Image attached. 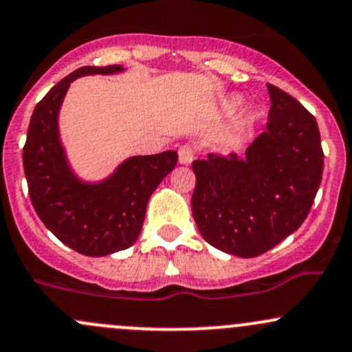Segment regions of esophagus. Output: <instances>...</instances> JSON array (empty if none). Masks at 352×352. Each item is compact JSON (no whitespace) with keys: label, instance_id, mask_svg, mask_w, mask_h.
Here are the masks:
<instances>
[{"label":"esophagus","instance_id":"esophagus-1","mask_svg":"<svg viewBox=\"0 0 352 352\" xmlns=\"http://www.w3.org/2000/svg\"><path fill=\"white\" fill-rule=\"evenodd\" d=\"M195 158V148L192 145H182L179 150V162L182 165L192 164Z\"/></svg>","mask_w":352,"mask_h":352}]
</instances>
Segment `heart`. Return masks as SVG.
Returning a JSON list of instances; mask_svg holds the SVG:
<instances>
[{
    "label": "heart",
    "mask_w": 352,
    "mask_h": 352,
    "mask_svg": "<svg viewBox=\"0 0 352 352\" xmlns=\"http://www.w3.org/2000/svg\"><path fill=\"white\" fill-rule=\"evenodd\" d=\"M239 99L238 98H234V99H231V101H229V108H238L239 106Z\"/></svg>",
    "instance_id": "1"
}]
</instances>
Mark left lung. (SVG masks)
Masks as SVG:
<instances>
[{
  "instance_id": "8db88e82",
  "label": "left lung",
  "mask_w": 352,
  "mask_h": 352,
  "mask_svg": "<svg viewBox=\"0 0 352 352\" xmlns=\"http://www.w3.org/2000/svg\"><path fill=\"white\" fill-rule=\"evenodd\" d=\"M266 87L268 123L246 158L209 153L192 164V214L202 238L241 258L260 256L297 231L322 180L316 118L280 87Z\"/></svg>"
}]
</instances>
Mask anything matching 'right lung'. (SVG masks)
Segmentation results:
<instances>
[{
  "mask_svg": "<svg viewBox=\"0 0 352 352\" xmlns=\"http://www.w3.org/2000/svg\"><path fill=\"white\" fill-rule=\"evenodd\" d=\"M116 72L123 67H80L55 84L33 109L23 146L25 177L36 214L65 246L86 256H106L138 239L148 199L179 160L173 150L131 157L96 184L72 172L58 136L62 101L77 77Z\"/></svg>",
  "mask_w": 352,
  "mask_h": 352,
  "instance_id": "1",
  "label": "right lung"
}]
</instances>
